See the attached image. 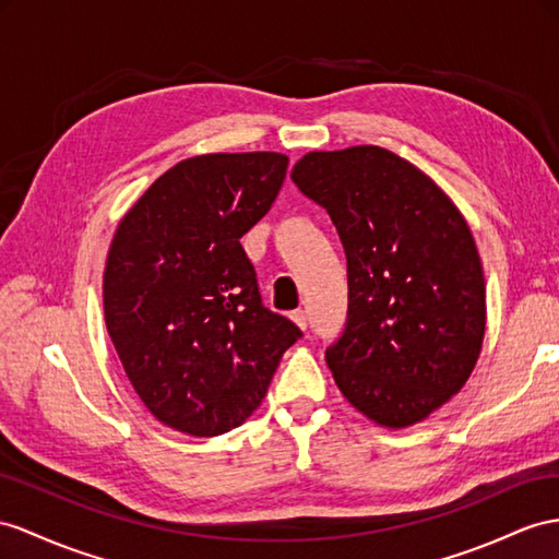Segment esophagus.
Segmentation results:
<instances>
[{
	"label": "esophagus",
	"mask_w": 559,
	"mask_h": 559,
	"mask_svg": "<svg viewBox=\"0 0 559 559\" xmlns=\"http://www.w3.org/2000/svg\"><path fill=\"white\" fill-rule=\"evenodd\" d=\"M290 319L302 328V331H307V323H309V319H307V311H302V309H295L293 313H290Z\"/></svg>",
	"instance_id": "1"
}]
</instances>
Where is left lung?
<instances>
[{
  "mask_svg": "<svg viewBox=\"0 0 559 559\" xmlns=\"http://www.w3.org/2000/svg\"><path fill=\"white\" fill-rule=\"evenodd\" d=\"M293 181L325 207L347 254V323L325 349L340 392L382 427H408L475 368L486 290L475 238L425 171L380 146L313 151Z\"/></svg>",
  "mask_w": 559,
  "mask_h": 559,
  "instance_id": "8db88e82",
  "label": "left lung"
}]
</instances>
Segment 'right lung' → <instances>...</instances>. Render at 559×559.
Segmentation results:
<instances>
[{
    "instance_id": "1",
    "label": "right lung",
    "mask_w": 559,
    "mask_h": 559,
    "mask_svg": "<svg viewBox=\"0 0 559 559\" xmlns=\"http://www.w3.org/2000/svg\"><path fill=\"white\" fill-rule=\"evenodd\" d=\"M288 155L210 153L157 177L112 236L104 313L127 378L153 416L217 437L262 404L302 337L262 305L240 238L274 205Z\"/></svg>"
}]
</instances>
